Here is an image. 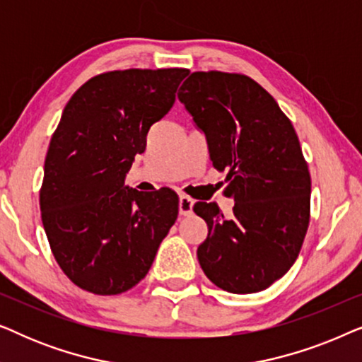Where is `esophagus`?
I'll use <instances>...</instances> for the list:
<instances>
[{"label":"esophagus","instance_id":"obj_1","mask_svg":"<svg viewBox=\"0 0 362 362\" xmlns=\"http://www.w3.org/2000/svg\"><path fill=\"white\" fill-rule=\"evenodd\" d=\"M192 206H194V201L191 199L189 196H180V214L181 216H189L192 212Z\"/></svg>","mask_w":362,"mask_h":362}]
</instances>
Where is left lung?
<instances>
[{
  "label": "left lung",
  "mask_w": 362,
  "mask_h": 362,
  "mask_svg": "<svg viewBox=\"0 0 362 362\" xmlns=\"http://www.w3.org/2000/svg\"><path fill=\"white\" fill-rule=\"evenodd\" d=\"M177 98L204 133L212 165L226 173V217L216 202H196L207 224L197 260L230 293H255L281 279L303 245L311 180L295 128L275 98L250 77L192 72Z\"/></svg>",
  "instance_id": "1"
}]
</instances>
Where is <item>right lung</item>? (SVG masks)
I'll list each match as a JSON object with an SVG mask.
<instances>
[{"instance_id":"obj_1","label":"right lung","mask_w":362,"mask_h":362,"mask_svg":"<svg viewBox=\"0 0 362 362\" xmlns=\"http://www.w3.org/2000/svg\"><path fill=\"white\" fill-rule=\"evenodd\" d=\"M186 76L187 69L105 72L83 83L64 108L39 204L52 254L78 288L95 295L133 288L175 224V191H136L125 177Z\"/></svg>"}]
</instances>
